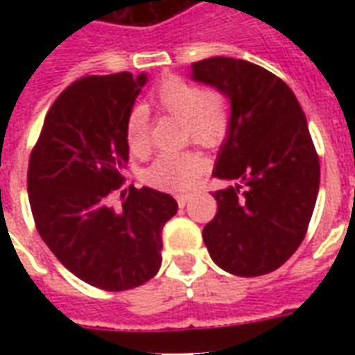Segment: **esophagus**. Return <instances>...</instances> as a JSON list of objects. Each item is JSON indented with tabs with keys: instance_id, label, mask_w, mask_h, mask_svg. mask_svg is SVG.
I'll return each instance as SVG.
<instances>
[{
	"instance_id": "1",
	"label": "esophagus",
	"mask_w": 355,
	"mask_h": 355,
	"mask_svg": "<svg viewBox=\"0 0 355 355\" xmlns=\"http://www.w3.org/2000/svg\"><path fill=\"white\" fill-rule=\"evenodd\" d=\"M189 199H191V195H189V193L177 195V202H178V206H180V208H184V206L188 205Z\"/></svg>"
}]
</instances>
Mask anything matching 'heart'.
I'll list each match as a JSON object with an SVG mask.
<instances>
[{
    "label": "heart",
    "mask_w": 355,
    "mask_h": 355,
    "mask_svg": "<svg viewBox=\"0 0 355 355\" xmlns=\"http://www.w3.org/2000/svg\"><path fill=\"white\" fill-rule=\"evenodd\" d=\"M150 105L184 121V138L214 147L228 134L232 114L228 97L216 88H200L191 80L171 75L150 94ZM125 141L130 155L144 156L150 147L149 110L136 105L125 119ZM205 171V158L197 150L164 153L144 171L145 184L166 191L191 188Z\"/></svg>",
    "instance_id": "b5f03b06"
}]
</instances>
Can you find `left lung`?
<instances>
[{"label":"left lung","instance_id":"8db88e82","mask_svg":"<svg viewBox=\"0 0 355 355\" xmlns=\"http://www.w3.org/2000/svg\"><path fill=\"white\" fill-rule=\"evenodd\" d=\"M191 79L221 90L232 121L214 177L217 214L202 230L211 259L236 276L272 272L300 247L319 193V156L291 88L247 60L191 64Z\"/></svg>","mask_w":355,"mask_h":355}]
</instances>
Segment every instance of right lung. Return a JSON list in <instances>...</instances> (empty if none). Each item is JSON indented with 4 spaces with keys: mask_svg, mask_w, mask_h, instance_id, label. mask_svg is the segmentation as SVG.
<instances>
[{
    "mask_svg": "<svg viewBox=\"0 0 355 355\" xmlns=\"http://www.w3.org/2000/svg\"><path fill=\"white\" fill-rule=\"evenodd\" d=\"M145 83L147 75L128 71L75 80L49 108L29 158L36 230L69 272L105 291L158 272L162 228L178 208L171 195L134 186L121 210L110 202L125 182V119Z\"/></svg>",
    "mask_w": 355,
    "mask_h": 355,
    "instance_id": "add662e5",
    "label": "right lung"
}]
</instances>
